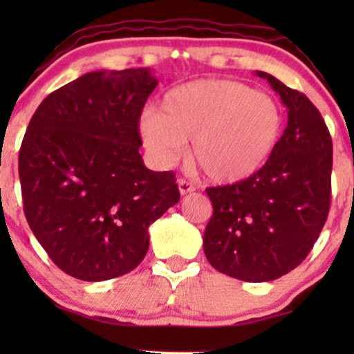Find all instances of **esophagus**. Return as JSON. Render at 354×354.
Wrapping results in <instances>:
<instances>
[{
    "label": "esophagus",
    "instance_id": "34e87169",
    "mask_svg": "<svg viewBox=\"0 0 354 354\" xmlns=\"http://www.w3.org/2000/svg\"><path fill=\"white\" fill-rule=\"evenodd\" d=\"M177 183H178V192H180V195H187V193L195 192V185H193L192 182L185 180V178H178Z\"/></svg>",
    "mask_w": 354,
    "mask_h": 354
}]
</instances>
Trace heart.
Listing matches in <instances>:
<instances>
[{
  "mask_svg": "<svg viewBox=\"0 0 354 354\" xmlns=\"http://www.w3.org/2000/svg\"><path fill=\"white\" fill-rule=\"evenodd\" d=\"M282 130L272 96L239 82L206 79L169 90L140 118L138 132L154 161L171 166L192 140L190 158L212 183H239L259 172Z\"/></svg>",
  "mask_w": 354,
  "mask_h": 354,
  "instance_id": "heart-1",
  "label": "heart"
}]
</instances>
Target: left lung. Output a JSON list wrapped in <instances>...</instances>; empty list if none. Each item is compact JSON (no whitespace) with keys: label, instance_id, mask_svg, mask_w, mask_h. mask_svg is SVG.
I'll list each match as a JSON object with an SVG mask.
<instances>
[{"label":"left lung","instance_id":"1","mask_svg":"<svg viewBox=\"0 0 354 354\" xmlns=\"http://www.w3.org/2000/svg\"><path fill=\"white\" fill-rule=\"evenodd\" d=\"M256 74L287 106V129L253 177L206 188L214 211L203 248L219 272L245 282H268L301 264L326 224L332 138L306 95L266 72Z\"/></svg>","mask_w":354,"mask_h":354}]
</instances>
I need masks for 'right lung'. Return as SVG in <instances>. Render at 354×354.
<instances>
[{"mask_svg":"<svg viewBox=\"0 0 354 354\" xmlns=\"http://www.w3.org/2000/svg\"><path fill=\"white\" fill-rule=\"evenodd\" d=\"M148 69L98 71L41 101L19 151L24 212L61 270L101 282L133 270L148 227L180 200L174 172L145 167L140 115Z\"/></svg>","mask_w":354,"mask_h":354,"instance_id":"add662e5","label":"right lung"}]
</instances>
